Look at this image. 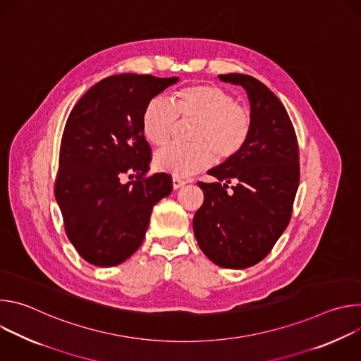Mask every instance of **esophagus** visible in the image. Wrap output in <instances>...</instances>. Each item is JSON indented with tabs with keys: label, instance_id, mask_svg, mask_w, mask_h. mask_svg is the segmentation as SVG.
Returning <instances> with one entry per match:
<instances>
[{
	"label": "esophagus",
	"instance_id": "obj_1",
	"mask_svg": "<svg viewBox=\"0 0 361 361\" xmlns=\"http://www.w3.org/2000/svg\"><path fill=\"white\" fill-rule=\"evenodd\" d=\"M185 180H183V178H180V177H173V188L174 190H178V188H181L183 185H185Z\"/></svg>",
	"mask_w": 361,
	"mask_h": 361
}]
</instances>
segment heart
I'll list each match as a JSON object with an SVG mask.
<instances>
[{"label":"heart","mask_w":361,"mask_h":361,"mask_svg":"<svg viewBox=\"0 0 361 361\" xmlns=\"http://www.w3.org/2000/svg\"><path fill=\"white\" fill-rule=\"evenodd\" d=\"M178 120L194 121L190 144H171L154 157L157 170L187 177L210 167L214 160L235 159L247 145L252 116L235 97L214 84H192L177 90L171 104L163 98L147 102L141 116L142 134L148 142L161 147L173 137Z\"/></svg>","instance_id":"1"}]
</instances>
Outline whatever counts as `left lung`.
I'll list each match as a JSON object with an SVG mask.
<instances>
[{"mask_svg":"<svg viewBox=\"0 0 361 361\" xmlns=\"http://www.w3.org/2000/svg\"><path fill=\"white\" fill-rule=\"evenodd\" d=\"M241 85L251 104L252 130L238 156L198 181L204 202L192 228L209 259L224 269H247L273 250L290 223L300 183V154L293 123L279 97L257 78L224 74Z\"/></svg>","mask_w":361,"mask_h":361,"instance_id":"8db88e82","label":"left lung"}]
</instances>
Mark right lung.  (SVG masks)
<instances>
[{"label": "right lung", "instance_id": "right-lung-1", "mask_svg": "<svg viewBox=\"0 0 361 361\" xmlns=\"http://www.w3.org/2000/svg\"><path fill=\"white\" fill-rule=\"evenodd\" d=\"M174 82L177 77H107L67 118L54 192L68 240L92 266H117L133 255L152 207L173 190L167 173L149 174L151 147L141 116L147 102ZM124 175L135 180L124 185Z\"/></svg>", "mask_w": 361, "mask_h": 361}]
</instances>
